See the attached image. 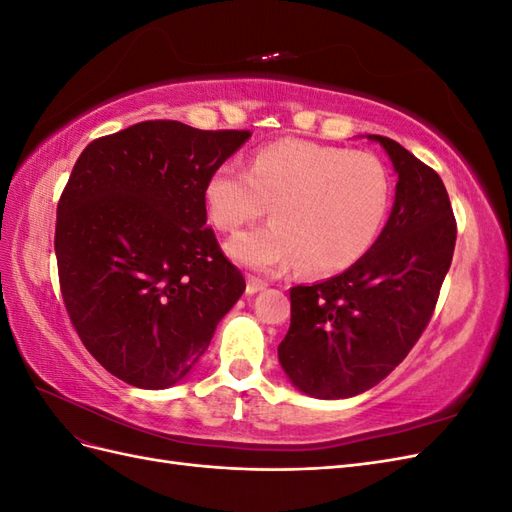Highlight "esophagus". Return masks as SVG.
Wrapping results in <instances>:
<instances>
[{"mask_svg":"<svg viewBox=\"0 0 512 512\" xmlns=\"http://www.w3.org/2000/svg\"><path fill=\"white\" fill-rule=\"evenodd\" d=\"M267 288V282L265 280H258V277H247V294H256L260 290Z\"/></svg>","mask_w":512,"mask_h":512,"instance_id":"obj_1","label":"esophagus"}]
</instances>
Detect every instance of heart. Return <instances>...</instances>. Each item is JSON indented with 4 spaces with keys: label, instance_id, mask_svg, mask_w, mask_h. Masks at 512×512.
<instances>
[{
    "label": "heart",
    "instance_id": "b5f03b06",
    "mask_svg": "<svg viewBox=\"0 0 512 512\" xmlns=\"http://www.w3.org/2000/svg\"><path fill=\"white\" fill-rule=\"evenodd\" d=\"M213 226L239 230L267 211L273 222L228 241V254L256 271L297 265L333 275L359 262L391 207V175L369 151L284 138L256 151L247 170L222 164L205 183Z\"/></svg>",
    "mask_w": 512,
    "mask_h": 512
}]
</instances>
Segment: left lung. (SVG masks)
<instances>
[{"label":"left lung","instance_id":"obj_1","mask_svg":"<svg viewBox=\"0 0 512 512\" xmlns=\"http://www.w3.org/2000/svg\"><path fill=\"white\" fill-rule=\"evenodd\" d=\"M399 175L389 222L371 250L327 282L290 288V329L277 354L299 391L359 395L406 359L436 309L457 222L436 170L386 136Z\"/></svg>","mask_w":512,"mask_h":512}]
</instances>
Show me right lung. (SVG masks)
<instances>
[{"mask_svg": "<svg viewBox=\"0 0 512 512\" xmlns=\"http://www.w3.org/2000/svg\"><path fill=\"white\" fill-rule=\"evenodd\" d=\"M247 138L156 119L96 138L76 160L57 203L59 288L83 346L119 380H183L243 294L203 194Z\"/></svg>", "mask_w": 512, "mask_h": 512, "instance_id": "1", "label": "right lung"}]
</instances>
